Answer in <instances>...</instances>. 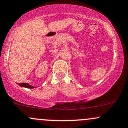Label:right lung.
<instances>
[{
    "label": "right lung",
    "mask_w": 128,
    "mask_h": 128,
    "mask_svg": "<svg viewBox=\"0 0 128 128\" xmlns=\"http://www.w3.org/2000/svg\"><path fill=\"white\" fill-rule=\"evenodd\" d=\"M18 85L21 87H26V88H35V87H33V86H31L30 85H29L27 83H22V84H18Z\"/></svg>",
    "instance_id": "right-lung-1"
}]
</instances>
